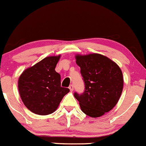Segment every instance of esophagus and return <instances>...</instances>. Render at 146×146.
Segmentation results:
<instances>
[{"label":"esophagus","mask_w":146,"mask_h":146,"mask_svg":"<svg viewBox=\"0 0 146 146\" xmlns=\"http://www.w3.org/2000/svg\"><path fill=\"white\" fill-rule=\"evenodd\" d=\"M69 88H70V90L71 91H74V86L72 84H70V86H69Z\"/></svg>","instance_id":"obj_1"}]
</instances>
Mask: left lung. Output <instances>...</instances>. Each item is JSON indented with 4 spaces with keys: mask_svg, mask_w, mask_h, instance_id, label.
I'll return each instance as SVG.
<instances>
[{
    "mask_svg": "<svg viewBox=\"0 0 146 146\" xmlns=\"http://www.w3.org/2000/svg\"><path fill=\"white\" fill-rule=\"evenodd\" d=\"M76 60L85 88L82 94L75 92L74 96L84 113L102 116L117 103L123 89L122 72L116 63L100 54L78 55Z\"/></svg>",
    "mask_w": 146,
    "mask_h": 146,
    "instance_id": "1",
    "label": "left lung"
}]
</instances>
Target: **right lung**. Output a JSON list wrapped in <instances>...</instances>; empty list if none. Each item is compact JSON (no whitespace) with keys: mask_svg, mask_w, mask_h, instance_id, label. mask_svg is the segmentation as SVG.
Segmentation results:
<instances>
[{"mask_svg":"<svg viewBox=\"0 0 146 146\" xmlns=\"http://www.w3.org/2000/svg\"><path fill=\"white\" fill-rule=\"evenodd\" d=\"M60 58V55L47 57L19 76V95L25 106L34 113H52L70 91L68 88L61 86L60 74L55 70Z\"/></svg>","mask_w":146,"mask_h":146,"instance_id":"1","label":"right lung"}]
</instances>
